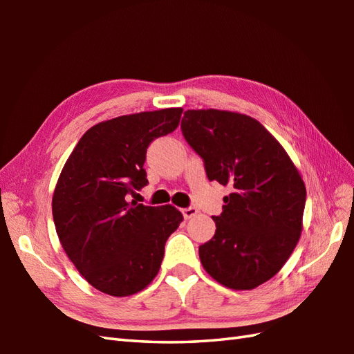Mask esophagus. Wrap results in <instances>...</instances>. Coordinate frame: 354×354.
Wrapping results in <instances>:
<instances>
[{
    "instance_id": "esophagus-1",
    "label": "esophagus",
    "mask_w": 354,
    "mask_h": 354,
    "mask_svg": "<svg viewBox=\"0 0 354 354\" xmlns=\"http://www.w3.org/2000/svg\"><path fill=\"white\" fill-rule=\"evenodd\" d=\"M183 214H184L185 219H192V217H194V216L198 214V208H194V207L184 208V209H183Z\"/></svg>"
}]
</instances>
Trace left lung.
Segmentation results:
<instances>
[{"label":"left lung","instance_id":"obj_1","mask_svg":"<svg viewBox=\"0 0 354 354\" xmlns=\"http://www.w3.org/2000/svg\"><path fill=\"white\" fill-rule=\"evenodd\" d=\"M181 131L209 181L230 185L216 232L199 246L216 281L250 290L270 280L301 236L306 187L289 155L263 124L217 109L184 112Z\"/></svg>","mask_w":354,"mask_h":354}]
</instances>
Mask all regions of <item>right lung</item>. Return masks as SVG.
Instances as JSON below:
<instances>
[{"label": "right lung", "mask_w": 354, "mask_h": 354, "mask_svg": "<svg viewBox=\"0 0 354 354\" xmlns=\"http://www.w3.org/2000/svg\"><path fill=\"white\" fill-rule=\"evenodd\" d=\"M183 108L122 115L88 129L66 160L53 194V221L64 251L103 293L127 297L156 277L170 234L183 222L175 207L129 202L147 185L146 152L173 132Z\"/></svg>", "instance_id": "obj_1"}]
</instances>
